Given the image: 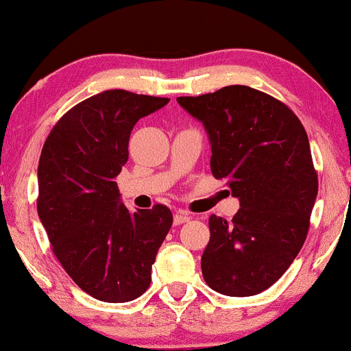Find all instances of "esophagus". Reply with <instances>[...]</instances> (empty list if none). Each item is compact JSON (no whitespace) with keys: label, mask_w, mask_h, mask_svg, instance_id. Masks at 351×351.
<instances>
[{"label":"esophagus","mask_w":351,"mask_h":351,"mask_svg":"<svg viewBox=\"0 0 351 351\" xmlns=\"http://www.w3.org/2000/svg\"><path fill=\"white\" fill-rule=\"evenodd\" d=\"M189 219H191V216H189L188 213H184V211H180V213H176L175 217H173V223H175V226H180V224H183V223H188Z\"/></svg>","instance_id":"34e87169"}]
</instances>
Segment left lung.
<instances>
[{"label": "left lung", "mask_w": 351, "mask_h": 351, "mask_svg": "<svg viewBox=\"0 0 351 351\" xmlns=\"http://www.w3.org/2000/svg\"><path fill=\"white\" fill-rule=\"evenodd\" d=\"M176 102L203 123L213 176L226 181L241 206L229 223L209 217L204 280L229 297L264 292L307 237L318 191L307 132L287 106L247 86Z\"/></svg>", "instance_id": "1"}]
</instances>
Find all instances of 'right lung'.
Listing matches in <instances>:
<instances>
[{"label": "right lung", "mask_w": 351, "mask_h": 351, "mask_svg": "<svg viewBox=\"0 0 351 351\" xmlns=\"http://www.w3.org/2000/svg\"><path fill=\"white\" fill-rule=\"evenodd\" d=\"M170 99L106 90L72 107L51 130L38 167V215L71 279L94 299L122 304L152 282L173 223L163 204L130 213L115 178L135 123Z\"/></svg>", "instance_id": "add662e5"}]
</instances>
